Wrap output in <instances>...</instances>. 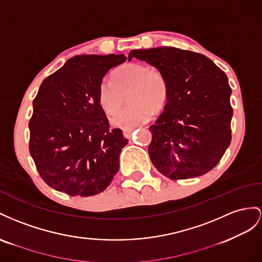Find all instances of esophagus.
<instances>
[{"instance_id":"obj_1","label":"esophagus","mask_w":262,"mask_h":262,"mask_svg":"<svg viewBox=\"0 0 262 262\" xmlns=\"http://www.w3.org/2000/svg\"><path fill=\"white\" fill-rule=\"evenodd\" d=\"M134 133V128H126L123 130V135L126 137V138H132V135Z\"/></svg>"}]
</instances>
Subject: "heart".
<instances>
[{"label":"heart","mask_w":262,"mask_h":262,"mask_svg":"<svg viewBox=\"0 0 262 262\" xmlns=\"http://www.w3.org/2000/svg\"><path fill=\"white\" fill-rule=\"evenodd\" d=\"M129 102L112 118V124L121 128H134L150 119L167 100V82L162 74L148 66L130 62L114 73V81L104 80L100 86L101 106L107 114H114L122 106L124 94Z\"/></svg>","instance_id":"obj_1"}]
</instances>
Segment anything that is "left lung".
<instances>
[{
    "label": "left lung",
    "mask_w": 262,
    "mask_h": 262,
    "mask_svg": "<svg viewBox=\"0 0 262 262\" xmlns=\"http://www.w3.org/2000/svg\"><path fill=\"white\" fill-rule=\"evenodd\" d=\"M132 58L156 67L167 82V104L149 127L152 164L171 180L207 173L231 140V89L225 72L204 55L174 47L132 50Z\"/></svg>",
    "instance_id": "1"
}]
</instances>
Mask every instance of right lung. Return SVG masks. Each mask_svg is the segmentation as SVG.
Wrapping results in <instances>:
<instances>
[{
  "label": "right lung",
  "mask_w": 262,
  "mask_h": 262,
  "mask_svg": "<svg viewBox=\"0 0 262 262\" xmlns=\"http://www.w3.org/2000/svg\"><path fill=\"white\" fill-rule=\"evenodd\" d=\"M124 55H82L42 81L29 119V152L42 180L71 196L105 190L119 168L128 139L110 129L99 92Z\"/></svg>",
  "instance_id": "obj_1"
}]
</instances>
